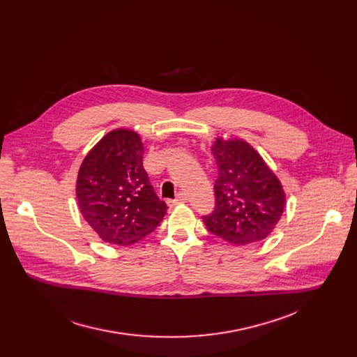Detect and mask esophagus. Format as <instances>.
I'll list each match as a JSON object with an SVG mask.
<instances>
[{"label": "esophagus", "mask_w": 357, "mask_h": 357, "mask_svg": "<svg viewBox=\"0 0 357 357\" xmlns=\"http://www.w3.org/2000/svg\"><path fill=\"white\" fill-rule=\"evenodd\" d=\"M185 202H188V196L185 193H179L178 197L168 200V205L175 206V205H178V203H185Z\"/></svg>", "instance_id": "esophagus-1"}]
</instances>
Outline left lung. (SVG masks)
I'll return each mask as SVG.
<instances>
[{"label":"left lung","instance_id":"8db88e82","mask_svg":"<svg viewBox=\"0 0 357 357\" xmlns=\"http://www.w3.org/2000/svg\"><path fill=\"white\" fill-rule=\"evenodd\" d=\"M218 164L215 211L202 216L215 236L238 245L264 240L285 208L280 179L261 155L240 138H216L212 146Z\"/></svg>","mask_w":357,"mask_h":357}]
</instances>
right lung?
<instances>
[{
  "instance_id": "right-lung-1",
  "label": "right lung",
  "mask_w": 357,
  "mask_h": 357,
  "mask_svg": "<svg viewBox=\"0 0 357 357\" xmlns=\"http://www.w3.org/2000/svg\"><path fill=\"white\" fill-rule=\"evenodd\" d=\"M139 135L117 128L101 138L83 160L77 181L79 209L101 240L130 245L154 231L167 213L142 167Z\"/></svg>"
}]
</instances>
